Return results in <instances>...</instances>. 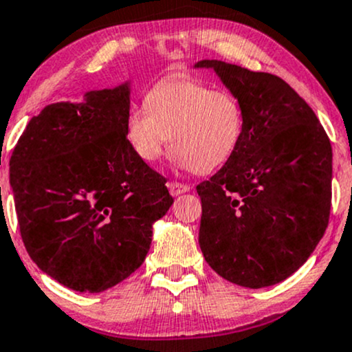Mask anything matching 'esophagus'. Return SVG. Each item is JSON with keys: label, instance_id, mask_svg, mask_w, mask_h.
Returning a JSON list of instances; mask_svg holds the SVG:
<instances>
[{"label": "esophagus", "instance_id": "esophagus-1", "mask_svg": "<svg viewBox=\"0 0 352 352\" xmlns=\"http://www.w3.org/2000/svg\"><path fill=\"white\" fill-rule=\"evenodd\" d=\"M167 187H168L170 194H172L173 197H175V195H182V194H185V192L190 190V185L182 184V182H168Z\"/></svg>", "mask_w": 352, "mask_h": 352}]
</instances>
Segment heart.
Instances as JSON below:
<instances>
[{
	"label": "heart",
	"instance_id": "b5f03b06",
	"mask_svg": "<svg viewBox=\"0 0 352 352\" xmlns=\"http://www.w3.org/2000/svg\"><path fill=\"white\" fill-rule=\"evenodd\" d=\"M126 117V140L140 160L153 164L173 148L179 167L206 173L237 152L245 130L244 108L227 90H210L185 76L162 80Z\"/></svg>",
	"mask_w": 352,
	"mask_h": 352
}]
</instances>
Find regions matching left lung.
<instances>
[{
    "mask_svg": "<svg viewBox=\"0 0 352 352\" xmlns=\"http://www.w3.org/2000/svg\"><path fill=\"white\" fill-rule=\"evenodd\" d=\"M241 102L237 152L206 182L199 244L219 276L242 287L283 283L314 252L329 223L333 148L312 108L264 72L204 60Z\"/></svg>",
    "mask_w": 352,
    "mask_h": 352,
    "instance_id": "1",
    "label": "left lung"
}]
</instances>
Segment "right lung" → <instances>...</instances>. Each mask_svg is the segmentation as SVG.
I'll return each mask as SVG.
<instances>
[{
	"instance_id": "obj_1",
	"label": "right lung",
	"mask_w": 352,
	"mask_h": 352,
	"mask_svg": "<svg viewBox=\"0 0 352 352\" xmlns=\"http://www.w3.org/2000/svg\"><path fill=\"white\" fill-rule=\"evenodd\" d=\"M129 85L53 103L10 160L23 244L34 264L78 292L113 287L144 264L152 223L173 197L126 140Z\"/></svg>"
}]
</instances>
